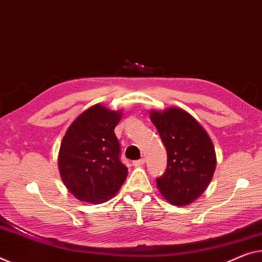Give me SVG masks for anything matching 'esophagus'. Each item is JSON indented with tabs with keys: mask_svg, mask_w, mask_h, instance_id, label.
<instances>
[{
	"mask_svg": "<svg viewBox=\"0 0 262 262\" xmlns=\"http://www.w3.org/2000/svg\"><path fill=\"white\" fill-rule=\"evenodd\" d=\"M145 164V159L142 158V159H138V160H135L134 162V166H142V165Z\"/></svg>",
	"mask_w": 262,
	"mask_h": 262,
	"instance_id": "obj_1",
	"label": "esophagus"
}]
</instances>
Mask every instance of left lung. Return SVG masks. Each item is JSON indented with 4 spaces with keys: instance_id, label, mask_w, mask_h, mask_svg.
<instances>
[{
    "instance_id": "left-lung-1",
    "label": "left lung",
    "mask_w": 262,
    "mask_h": 262,
    "mask_svg": "<svg viewBox=\"0 0 262 262\" xmlns=\"http://www.w3.org/2000/svg\"><path fill=\"white\" fill-rule=\"evenodd\" d=\"M167 152V167L157 178L165 199L186 206L203 194L214 174L216 157L210 136L188 114L178 107L150 112Z\"/></svg>"
}]
</instances>
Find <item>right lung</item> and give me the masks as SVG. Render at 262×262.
<instances>
[{"instance_id": "add662e5", "label": "right lung", "mask_w": 262, "mask_h": 262, "mask_svg": "<svg viewBox=\"0 0 262 262\" xmlns=\"http://www.w3.org/2000/svg\"><path fill=\"white\" fill-rule=\"evenodd\" d=\"M122 111L96 104L80 114L64 135L58 154L59 174L76 198L105 203L125 182L127 167L120 162L115 135Z\"/></svg>"}]
</instances>
